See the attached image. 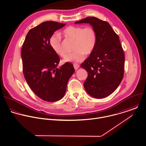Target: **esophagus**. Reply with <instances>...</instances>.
<instances>
[{
	"instance_id": "34e87169",
	"label": "esophagus",
	"mask_w": 146,
	"mask_h": 146,
	"mask_svg": "<svg viewBox=\"0 0 146 146\" xmlns=\"http://www.w3.org/2000/svg\"><path fill=\"white\" fill-rule=\"evenodd\" d=\"M74 67L75 70H78V69L79 68L80 66H79V64H74Z\"/></svg>"
}]
</instances>
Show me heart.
Returning a JSON list of instances; mask_svg holds the SVG:
<instances>
[{"instance_id": "1", "label": "heart", "mask_w": 146, "mask_h": 146, "mask_svg": "<svg viewBox=\"0 0 146 146\" xmlns=\"http://www.w3.org/2000/svg\"><path fill=\"white\" fill-rule=\"evenodd\" d=\"M66 38L74 40V52L67 54L63 59L64 62L77 63L83 61L86 55L91 54L96 44V34L94 29L90 26H70L62 31ZM50 44L54 51L60 56L65 55L62 46V39L60 34L55 33L50 38Z\"/></svg>"}]
</instances>
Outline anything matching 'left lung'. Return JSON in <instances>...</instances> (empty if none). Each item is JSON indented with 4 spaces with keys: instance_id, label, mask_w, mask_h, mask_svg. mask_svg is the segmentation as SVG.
<instances>
[{
    "instance_id": "8db88e82",
    "label": "left lung",
    "mask_w": 146,
    "mask_h": 146,
    "mask_svg": "<svg viewBox=\"0 0 146 146\" xmlns=\"http://www.w3.org/2000/svg\"><path fill=\"white\" fill-rule=\"evenodd\" d=\"M75 23H89L95 31V48L80 66L88 73L83 84L86 92L95 98H106L115 91L124 75L125 58L119 38L108 22L96 17Z\"/></svg>"
}]
</instances>
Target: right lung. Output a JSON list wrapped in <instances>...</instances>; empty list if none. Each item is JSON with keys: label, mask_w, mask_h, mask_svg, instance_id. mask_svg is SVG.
<instances>
[{"label": "right lung", "mask_w": 146, "mask_h": 146, "mask_svg": "<svg viewBox=\"0 0 146 146\" xmlns=\"http://www.w3.org/2000/svg\"><path fill=\"white\" fill-rule=\"evenodd\" d=\"M66 24L47 21L31 29L23 43L21 56L25 79L33 91L42 100L54 102L64 95L69 79L75 72L66 62L59 68L60 58L49 40Z\"/></svg>", "instance_id": "add662e5"}]
</instances>
